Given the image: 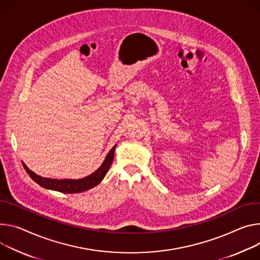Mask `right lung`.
I'll return each mask as SVG.
<instances>
[{
	"label": "right lung",
	"instance_id": "1",
	"mask_svg": "<svg viewBox=\"0 0 260 260\" xmlns=\"http://www.w3.org/2000/svg\"><path fill=\"white\" fill-rule=\"evenodd\" d=\"M116 145L109 151L105 161L103 162L102 166L92 174H90L87 177H84L82 179H52V178H45L41 177L39 175H36L33 171L29 170V168L22 162L23 167H25L27 173L30 175V177L37 182L39 185H41L44 188H49V190L58 191L61 193L66 194H74V193H81L85 192L89 188L98 185L106 176L107 172L109 171L112 161L114 159V152H115Z\"/></svg>",
	"mask_w": 260,
	"mask_h": 260
}]
</instances>
